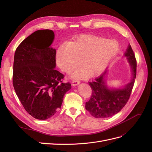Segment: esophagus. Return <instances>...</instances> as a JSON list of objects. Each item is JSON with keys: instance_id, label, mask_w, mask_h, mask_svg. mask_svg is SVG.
Returning <instances> with one entry per match:
<instances>
[{"instance_id": "34e87169", "label": "esophagus", "mask_w": 152, "mask_h": 152, "mask_svg": "<svg viewBox=\"0 0 152 152\" xmlns=\"http://www.w3.org/2000/svg\"><path fill=\"white\" fill-rule=\"evenodd\" d=\"M80 84V81L79 80H73L72 81V86H76L77 85H79Z\"/></svg>"}]
</instances>
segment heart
Here are the masks:
<instances>
[{
    "label": "heart",
    "instance_id": "obj_1",
    "mask_svg": "<svg viewBox=\"0 0 152 152\" xmlns=\"http://www.w3.org/2000/svg\"><path fill=\"white\" fill-rule=\"evenodd\" d=\"M118 50L115 40L92 35H82L69 44L58 47L56 59L58 66L64 72L69 73L79 65L82 67L73 73L76 79L89 77L102 73Z\"/></svg>",
    "mask_w": 152,
    "mask_h": 152
}]
</instances>
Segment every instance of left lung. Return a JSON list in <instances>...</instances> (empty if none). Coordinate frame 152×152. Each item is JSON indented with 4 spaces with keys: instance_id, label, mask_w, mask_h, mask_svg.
I'll list each match as a JSON object with an SVG mask.
<instances>
[{
    "instance_id": "left-lung-1",
    "label": "left lung",
    "mask_w": 152,
    "mask_h": 152,
    "mask_svg": "<svg viewBox=\"0 0 152 152\" xmlns=\"http://www.w3.org/2000/svg\"><path fill=\"white\" fill-rule=\"evenodd\" d=\"M132 70V79L123 88L110 89L106 84V70L102 75L89 82L92 95L86 103V109L92 116L102 118L110 117L118 113L129 99L136 77V59L130 45L124 53Z\"/></svg>"
}]
</instances>
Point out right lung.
<instances>
[{
  "label": "right lung",
  "instance_id": "obj_1",
  "mask_svg": "<svg viewBox=\"0 0 152 152\" xmlns=\"http://www.w3.org/2000/svg\"><path fill=\"white\" fill-rule=\"evenodd\" d=\"M54 37L51 30L36 31L18 45L14 57V88L26 111L39 120L56 114L71 89L69 82H62L64 75L54 69Z\"/></svg>",
  "mask_w": 152,
  "mask_h": 152
}]
</instances>
